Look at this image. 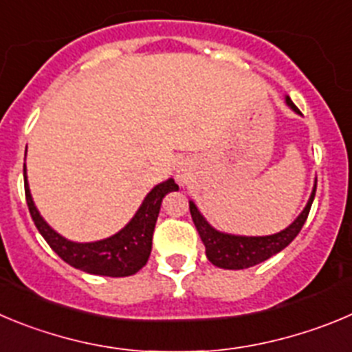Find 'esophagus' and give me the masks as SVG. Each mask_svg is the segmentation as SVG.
Instances as JSON below:
<instances>
[{
    "instance_id": "1",
    "label": "esophagus",
    "mask_w": 352,
    "mask_h": 352,
    "mask_svg": "<svg viewBox=\"0 0 352 352\" xmlns=\"http://www.w3.org/2000/svg\"><path fill=\"white\" fill-rule=\"evenodd\" d=\"M178 178H179V179L185 178V173H183V170H178Z\"/></svg>"
}]
</instances>
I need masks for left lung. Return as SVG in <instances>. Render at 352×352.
<instances>
[{
  "label": "left lung",
  "mask_w": 352,
  "mask_h": 352,
  "mask_svg": "<svg viewBox=\"0 0 352 352\" xmlns=\"http://www.w3.org/2000/svg\"><path fill=\"white\" fill-rule=\"evenodd\" d=\"M285 102L293 111L302 115L300 109L293 104L289 96H286ZM316 183H318V179L314 182V188H312L311 197H309L304 211L296 216V220L289 227H286L285 230L272 235H254L253 237V235H234L227 234V232L216 230L214 227H211L208 223L204 216L201 214L195 202L190 201V214H192L195 228H197L202 243H204L206 256H208L209 262L212 265L220 267V269L241 270L265 262L270 256H274L276 253L285 250L295 239L296 235H298V232L304 227L305 220H307L309 211H311L312 201H314L316 195Z\"/></svg>",
  "instance_id": "8db88e82"
}]
</instances>
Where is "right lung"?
<instances>
[{"instance_id":"obj_1","label":"right lung","mask_w":352,"mask_h":352,"mask_svg":"<svg viewBox=\"0 0 352 352\" xmlns=\"http://www.w3.org/2000/svg\"><path fill=\"white\" fill-rule=\"evenodd\" d=\"M24 186L31 218L48 246L71 267L87 274L108 277L132 276L146 265L151 253V239H153L155 223L159 218L162 199L173 190H178V185L174 183L173 178L159 183L144 197L143 204L140 206L136 214L132 216V220L117 234H113L111 237H106V239L94 241V243H73L57 234L36 209L33 197H31V190H29L25 164Z\"/></svg>"}]
</instances>
